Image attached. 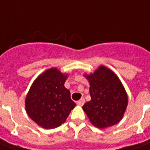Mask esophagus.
<instances>
[{
  "label": "esophagus",
  "mask_w": 150,
  "mask_h": 150,
  "mask_svg": "<svg viewBox=\"0 0 150 150\" xmlns=\"http://www.w3.org/2000/svg\"><path fill=\"white\" fill-rule=\"evenodd\" d=\"M84 103H85V100H84L83 98H82V99H80L79 101H77V102H76V104H77L78 106H82L84 104Z\"/></svg>",
  "instance_id": "esophagus-1"
}]
</instances>
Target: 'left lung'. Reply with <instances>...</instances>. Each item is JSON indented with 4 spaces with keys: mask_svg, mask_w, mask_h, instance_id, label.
Instances as JSON below:
<instances>
[{
    "mask_svg": "<svg viewBox=\"0 0 150 150\" xmlns=\"http://www.w3.org/2000/svg\"><path fill=\"white\" fill-rule=\"evenodd\" d=\"M90 83L91 100L83 110L94 127L104 129L122 120L128 104V96L118 76L104 66L93 74H85Z\"/></svg>",
    "mask_w": 150,
    "mask_h": 150,
    "instance_id": "8db88e82",
    "label": "left lung"
}]
</instances>
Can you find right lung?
Listing matches in <instances>:
<instances>
[{
	"mask_svg": "<svg viewBox=\"0 0 150 150\" xmlns=\"http://www.w3.org/2000/svg\"><path fill=\"white\" fill-rule=\"evenodd\" d=\"M67 74L50 68L38 76L26 96L25 108L32 120L44 129L60 127L76 103L64 86Z\"/></svg>",
	"mask_w": 150,
	"mask_h": 150,
	"instance_id": "right-lung-1",
	"label": "right lung"
}]
</instances>
